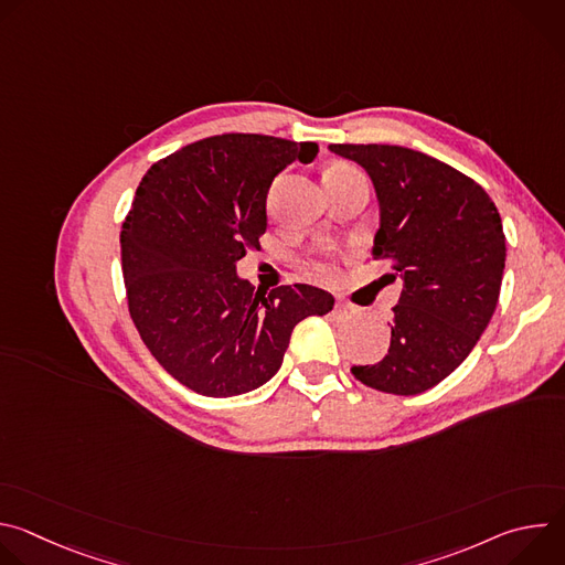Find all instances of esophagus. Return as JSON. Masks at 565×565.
<instances>
[{
    "label": "esophagus",
    "mask_w": 565,
    "mask_h": 565,
    "mask_svg": "<svg viewBox=\"0 0 565 565\" xmlns=\"http://www.w3.org/2000/svg\"><path fill=\"white\" fill-rule=\"evenodd\" d=\"M333 315H335V319L347 321V319H353V317L358 315V308H355V306H351V303L338 301V303H335V308H333Z\"/></svg>",
    "instance_id": "1"
}]
</instances>
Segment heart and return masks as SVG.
Returning <instances> with one entry per match:
<instances>
[{
	"label": "heart",
	"mask_w": 565,
	"mask_h": 565,
	"mask_svg": "<svg viewBox=\"0 0 565 565\" xmlns=\"http://www.w3.org/2000/svg\"><path fill=\"white\" fill-rule=\"evenodd\" d=\"M355 174H360L355 168H351V166H333L329 172H327V177H324V181H331V179H340V177H355ZM273 199V196H270ZM315 270L321 275V277H331L333 275V270H331V266H327V264H317L315 266Z\"/></svg>",
	"instance_id": "heart-1"
}]
</instances>
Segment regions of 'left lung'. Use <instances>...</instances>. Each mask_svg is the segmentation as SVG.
Listing matches in <instances>:
<instances>
[{
	"label": "left lung",
	"mask_w": 565,
	"mask_h": 565,
	"mask_svg": "<svg viewBox=\"0 0 565 565\" xmlns=\"http://www.w3.org/2000/svg\"><path fill=\"white\" fill-rule=\"evenodd\" d=\"M329 149L369 172L380 203L373 259H388L402 277L388 353L351 373L384 393H423L471 353L497 310L505 268L499 210L476 181L423 151Z\"/></svg>",
	"instance_id": "left-lung-1"
}]
</instances>
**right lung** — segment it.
Here are the masks:
<instances>
[{
    "label": "right lung",
    "mask_w": 565,
    "mask_h": 565,
    "mask_svg": "<svg viewBox=\"0 0 565 565\" xmlns=\"http://www.w3.org/2000/svg\"><path fill=\"white\" fill-rule=\"evenodd\" d=\"M317 151L315 142L223 134L142 177L120 232L129 315L156 362L188 388L230 397L266 384L299 321L333 310L321 288L266 292L236 277V262L259 250L275 177Z\"/></svg>",
    "instance_id": "obj_1"
}]
</instances>
